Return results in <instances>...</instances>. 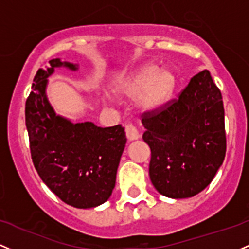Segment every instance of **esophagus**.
I'll use <instances>...</instances> for the list:
<instances>
[{"label": "esophagus", "mask_w": 249, "mask_h": 249, "mask_svg": "<svg viewBox=\"0 0 249 249\" xmlns=\"http://www.w3.org/2000/svg\"><path fill=\"white\" fill-rule=\"evenodd\" d=\"M125 133H126V138L129 141H136L141 137V133H139V130L133 125H126L125 126Z\"/></svg>", "instance_id": "esophagus-1"}]
</instances>
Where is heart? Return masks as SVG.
I'll return each mask as SVG.
<instances>
[{
    "label": "heart",
    "mask_w": 249,
    "mask_h": 249,
    "mask_svg": "<svg viewBox=\"0 0 249 249\" xmlns=\"http://www.w3.org/2000/svg\"><path fill=\"white\" fill-rule=\"evenodd\" d=\"M176 87V78L169 70L146 66L127 79L120 91L129 97H139V104L146 110H154L168 102Z\"/></svg>",
    "instance_id": "obj_1"
}]
</instances>
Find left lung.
Listing matches in <instances>:
<instances>
[{
  "instance_id": "left-lung-1",
  "label": "left lung",
  "mask_w": 249,
  "mask_h": 249,
  "mask_svg": "<svg viewBox=\"0 0 249 249\" xmlns=\"http://www.w3.org/2000/svg\"><path fill=\"white\" fill-rule=\"evenodd\" d=\"M151 150L149 175L166 197H193L214 178L226 156L225 108L209 71L193 76L176 99L142 117Z\"/></svg>"
}]
</instances>
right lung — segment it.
I'll list each match as a JSON object with an SVG mask.
<instances>
[{
    "label": "right lung",
    "instance_id": "obj_1",
    "mask_svg": "<svg viewBox=\"0 0 249 249\" xmlns=\"http://www.w3.org/2000/svg\"><path fill=\"white\" fill-rule=\"evenodd\" d=\"M35 74L26 102V126L33 164L45 184L65 203L75 208H93L108 200L126 137L122 125L95 126L56 116L46 97L47 76L54 68L66 66L60 59Z\"/></svg>",
    "mask_w": 249,
    "mask_h": 249
}]
</instances>
